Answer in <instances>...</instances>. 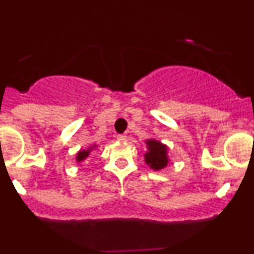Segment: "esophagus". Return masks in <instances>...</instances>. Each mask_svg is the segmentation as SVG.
I'll use <instances>...</instances> for the list:
<instances>
[{
    "label": "esophagus",
    "instance_id": "34e87169",
    "mask_svg": "<svg viewBox=\"0 0 254 254\" xmlns=\"http://www.w3.org/2000/svg\"><path fill=\"white\" fill-rule=\"evenodd\" d=\"M117 138H118L120 141H126L127 140V136H126V134H118V136H117Z\"/></svg>",
    "mask_w": 254,
    "mask_h": 254
}]
</instances>
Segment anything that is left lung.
<instances>
[{
    "label": "left lung",
    "instance_id": "8db88e82",
    "mask_svg": "<svg viewBox=\"0 0 254 254\" xmlns=\"http://www.w3.org/2000/svg\"><path fill=\"white\" fill-rule=\"evenodd\" d=\"M146 143V154H145V163L152 170H161L169 163L168 158V146L160 141L150 138L145 141Z\"/></svg>",
    "mask_w": 254,
    "mask_h": 254
}]
</instances>
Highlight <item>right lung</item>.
<instances>
[{
  "instance_id": "right-lung-1",
  "label": "right lung",
  "mask_w": 254,
  "mask_h": 254,
  "mask_svg": "<svg viewBox=\"0 0 254 254\" xmlns=\"http://www.w3.org/2000/svg\"><path fill=\"white\" fill-rule=\"evenodd\" d=\"M95 149H96V145H91V146L87 147L86 150H80V151L76 154V161H77V163H81V161L86 160V159L89 158L90 152Z\"/></svg>"
}]
</instances>
